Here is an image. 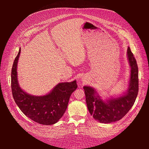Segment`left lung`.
<instances>
[{
    "mask_svg": "<svg viewBox=\"0 0 149 149\" xmlns=\"http://www.w3.org/2000/svg\"><path fill=\"white\" fill-rule=\"evenodd\" d=\"M127 56L130 67V74L129 87L125 93L119 96L103 100L94 88L89 86L83 87L90 114L101 123L107 124L119 120L131 109L136 101L139 91L138 66L129 47Z\"/></svg>",
    "mask_w": 149,
    "mask_h": 149,
    "instance_id": "8db88e82",
    "label": "left lung"
}]
</instances>
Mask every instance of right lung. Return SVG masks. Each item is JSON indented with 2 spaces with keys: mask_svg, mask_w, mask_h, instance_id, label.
Returning a JSON list of instances; mask_svg holds the SVG:
<instances>
[{
  "mask_svg": "<svg viewBox=\"0 0 149 149\" xmlns=\"http://www.w3.org/2000/svg\"><path fill=\"white\" fill-rule=\"evenodd\" d=\"M20 52V48L11 73V88L14 101L22 112L36 123L47 125L55 124L63 116L72 93L78 88L76 81L58 83L43 96L28 94L18 82L17 63Z\"/></svg>",
  "mask_w": 149,
  "mask_h": 149,
  "instance_id": "right-lung-1",
  "label": "right lung"
}]
</instances>
